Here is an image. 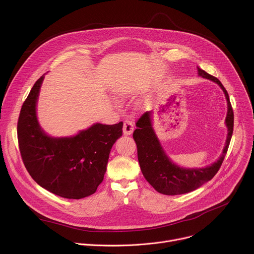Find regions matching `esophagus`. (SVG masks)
<instances>
[{"label": "esophagus", "mask_w": 254, "mask_h": 254, "mask_svg": "<svg viewBox=\"0 0 254 254\" xmlns=\"http://www.w3.org/2000/svg\"><path fill=\"white\" fill-rule=\"evenodd\" d=\"M133 131V125L130 121H126L124 123V134L129 135Z\"/></svg>", "instance_id": "1"}]
</instances>
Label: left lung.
Returning <instances> with one entry per match:
<instances>
[{"instance_id":"obj_1","label":"left lung","mask_w":254,"mask_h":254,"mask_svg":"<svg viewBox=\"0 0 254 254\" xmlns=\"http://www.w3.org/2000/svg\"><path fill=\"white\" fill-rule=\"evenodd\" d=\"M198 74L218 84L227 99L228 112L225 120L228 134L222 155L211 166L200 169H185L175 165L166 155L153 129L152 112L144 113L136 122L132 136L137 148V159L143 177L151 186L164 195L189 193L210 181L219 171L227 153L233 133L234 115L227 90L216 77L198 67Z\"/></svg>"}]
</instances>
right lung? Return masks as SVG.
Masks as SVG:
<instances>
[{"label": "right lung", "mask_w": 254, "mask_h": 254, "mask_svg": "<svg viewBox=\"0 0 254 254\" xmlns=\"http://www.w3.org/2000/svg\"><path fill=\"white\" fill-rule=\"evenodd\" d=\"M42 75L24 101L17 126L23 163L36 183L67 199H81L95 193L102 182L108 157L123 135V122L95 124L70 137H51L40 127L36 104Z\"/></svg>", "instance_id": "1"}]
</instances>
